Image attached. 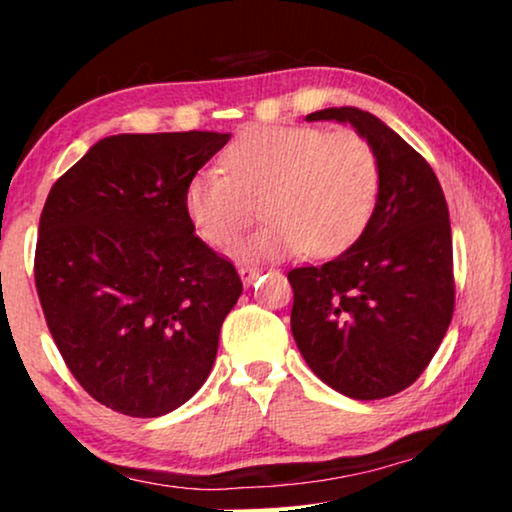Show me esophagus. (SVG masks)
I'll return each instance as SVG.
<instances>
[{
    "mask_svg": "<svg viewBox=\"0 0 512 512\" xmlns=\"http://www.w3.org/2000/svg\"><path fill=\"white\" fill-rule=\"evenodd\" d=\"M261 272H263V268H256V265H242V268H240V277H242V282L249 286L258 275H261Z\"/></svg>",
    "mask_w": 512,
    "mask_h": 512,
    "instance_id": "1",
    "label": "esophagus"
}]
</instances>
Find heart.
<instances>
[{"label":"heart","mask_w":512,"mask_h":512,"mask_svg":"<svg viewBox=\"0 0 512 512\" xmlns=\"http://www.w3.org/2000/svg\"><path fill=\"white\" fill-rule=\"evenodd\" d=\"M380 198V160L354 130L261 125L223 153L221 170L186 186V212L209 247L226 249L261 216L270 223L244 244L247 256L282 258L305 249L328 258L352 247Z\"/></svg>","instance_id":"heart-1"}]
</instances>
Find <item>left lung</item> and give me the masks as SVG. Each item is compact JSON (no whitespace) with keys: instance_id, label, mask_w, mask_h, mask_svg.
Masks as SVG:
<instances>
[{"instance_id":"left-lung-1","label":"left lung","mask_w":512,"mask_h":512,"mask_svg":"<svg viewBox=\"0 0 512 512\" xmlns=\"http://www.w3.org/2000/svg\"><path fill=\"white\" fill-rule=\"evenodd\" d=\"M307 121L352 123L380 160V198L359 240L289 270L291 333L312 373L356 401L394 396L429 366L454 312L452 228L431 165L356 107Z\"/></svg>"}]
</instances>
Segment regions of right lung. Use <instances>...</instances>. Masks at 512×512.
Returning <instances> with one entry per match:
<instances>
[{
	"instance_id": "right-lung-1",
	"label": "right lung",
	"mask_w": 512,
	"mask_h": 512,
	"mask_svg": "<svg viewBox=\"0 0 512 512\" xmlns=\"http://www.w3.org/2000/svg\"><path fill=\"white\" fill-rule=\"evenodd\" d=\"M223 132L104 137L55 181L34 284L76 382L107 408L160 417L214 366L242 279L195 235L186 186Z\"/></svg>"
}]
</instances>
